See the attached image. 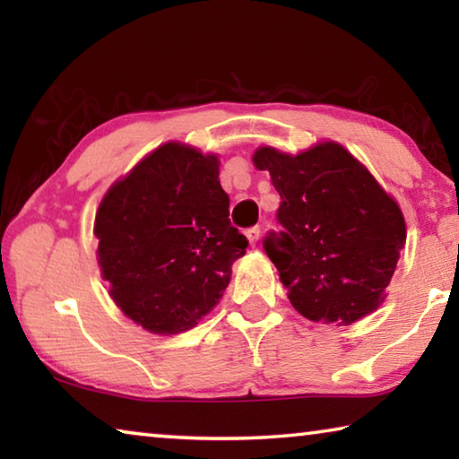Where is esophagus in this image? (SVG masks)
<instances>
[{
	"instance_id": "34e87169",
	"label": "esophagus",
	"mask_w": 459,
	"mask_h": 459,
	"mask_svg": "<svg viewBox=\"0 0 459 459\" xmlns=\"http://www.w3.org/2000/svg\"><path fill=\"white\" fill-rule=\"evenodd\" d=\"M259 237H261V229L259 227H253V229L247 230V238H248V243H251L253 247L259 243Z\"/></svg>"
}]
</instances>
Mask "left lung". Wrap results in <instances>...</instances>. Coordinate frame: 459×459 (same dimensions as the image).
I'll list each match as a JSON object with an SVG mask.
<instances>
[{
    "instance_id": "left-lung-1",
    "label": "left lung",
    "mask_w": 459,
    "mask_h": 459,
    "mask_svg": "<svg viewBox=\"0 0 459 459\" xmlns=\"http://www.w3.org/2000/svg\"><path fill=\"white\" fill-rule=\"evenodd\" d=\"M257 169L281 196V232L265 238L287 298L312 322L348 325L383 304L407 238L391 194L336 142L298 155L263 145Z\"/></svg>"
}]
</instances>
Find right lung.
Instances as JSON below:
<instances>
[{
	"label": "right lung",
	"instance_id": "1",
	"mask_svg": "<svg viewBox=\"0 0 459 459\" xmlns=\"http://www.w3.org/2000/svg\"><path fill=\"white\" fill-rule=\"evenodd\" d=\"M219 155L168 142L115 182L95 216L108 295L152 333H180L219 304L248 240L230 227Z\"/></svg>",
	"mask_w": 459,
	"mask_h": 459
}]
</instances>
